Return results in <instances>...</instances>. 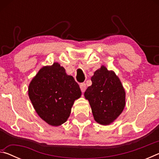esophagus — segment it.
Here are the masks:
<instances>
[{
	"instance_id": "34e87169",
	"label": "esophagus",
	"mask_w": 159,
	"mask_h": 159,
	"mask_svg": "<svg viewBox=\"0 0 159 159\" xmlns=\"http://www.w3.org/2000/svg\"><path fill=\"white\" fill-rule=\"evenodd\" d=\"M80 90L82 91V93H84L86 90V84L84 83H81V84L80 85Z\"/></svg>"
}]
</instances>
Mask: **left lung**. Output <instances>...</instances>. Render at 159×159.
Returning <instances> with one entry per match:
<instances>
[{
  "mask_svg": "<svg viewBox=\"0 0 159 159\" xmlns=\"http://www.w3.org/2000/svg\"><path fill=\"white\" fill-rule=\"evenodd\" d=\"M92 85L84 96L89 101L94 119L101 125H109L121 114L125 105V92L113 71L102 66L91 77Z\"/></svg>",
  "mask_w": 159,
  "mask_h": 159,
  "instance_id": "obj_1",
  "label": "left lung"
}]
</instances>
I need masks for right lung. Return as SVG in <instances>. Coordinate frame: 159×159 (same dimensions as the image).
<instances>
[{"instance_id": "obj_1", "label": "right lung", "mask_w": 159, "mask_h": 159, "mask_svg": "<svg viewBox=\"0 0 159 159\" xmlns=\"http://www.w3.org/2000/svg\"><path fill=\"white\" fill-rule=\"evenodd\" d=\"M28 92L38 115L52 126L66 121L74 101L81 95L79 84L57 62L40 69Z\"/></svg>"}]
</instances>
